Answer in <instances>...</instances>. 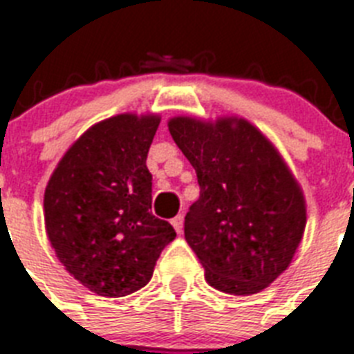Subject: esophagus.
<instances>
[{"mask_svg": "<svg viewBox=\"0 0 354 354\" xmlns=\"http://www.w3.org/2000/svg\"><path fill=\"white\" fill-rule=\"evenodd\" d=\"M172 227L176 230V233H182V227H183V215H176L174 218L171 221Z\"/></svg>", "mask_w": 354, "mask_h": 354, "instance_id": "esophagus-1", "label": "esophagus"}]
</instances>
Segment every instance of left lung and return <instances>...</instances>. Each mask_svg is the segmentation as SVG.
<instances>
[{
  "label": "left lung",
  "mask_w": 354,
  "mask_h": 354,
  "mask_svg": "<svg viewBox=\"0 0 354 354\" xmlns=\"http://www.w3.org/2000/svg\"><path fill=\"white\" fill-rule=\"evenodd\" d=\"M169 132L198 178L200 198L183 232L205 281L226 294H257L288 268L301 242L307 207L299 183L246 119L172 118Z\"/></svg>",
  "instance_id": "8db88e82"
}]
</instances>
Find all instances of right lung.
<instances>
[{
  "label": "right lung",
  "mask_w": 354,
  "mask_h": 354,
  "mask_svg": "<svg viewBox=\"0 0 354 354\" xmlns=\"http://www.w3.org/2000/svg\"><path fill=\"white\" fill-rule=\"evenodd\" d=\"M160 115L121 113L88 128L49 178L46 232L58 261L86 288L122 297L152 277L176 232L156 218L147 154Z\"/></svg>",
  "instance_id": "add662e5"
}]
</instances>
